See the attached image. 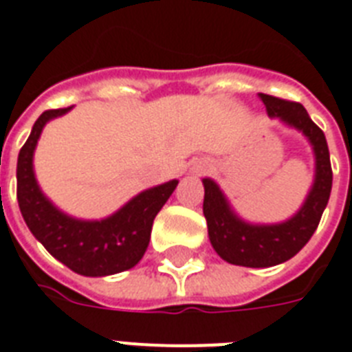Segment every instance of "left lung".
Segmentation results:
<instances>
[{
	"mask_svg": "<svg viewBox=\"0 0 352 352\" xmlns=\"http://www.w3.org/2000/svg\"><path fill=\"white\" fill-rule=\"evenodd\" d=\"M258 98L265 104L267 116L278 118L289 127L301 131L312 144L316 177L299 212L288 221L275 225H253L240 219L218 184L212 179H203V214L208 225L212 248L225 262L243 267H272L299 253L318 229L332 188L331 155L325 134L310 120L307 109L301 103L267 94H258Z\"/></svg>",
	"mask_w": 352,
	"mask_h": 352,
	"instance_id": "obj_1",
	"label": "left lung"
}]
</instances>
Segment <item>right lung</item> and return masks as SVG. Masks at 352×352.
Wrapping results in <instances>:
<instances>
[{
	"instance_id": "right-lung-1",
	"label": "right lung",
	"mask_w": 352,
	"mask_h": 352,
	"mask_svg": "<svg viewBox=\"0 0 352 352\" xmlns=\"http://www.w3.org/2000/svg\"><path fill=\"white\" fill-rule=\"evenodd\" d=\"M69 109L45 111L34 122L18 155L16 197L29 230L58 262L85 277L114 275L140 262L149 245L153 219L170 199L179 181L173 179L149 188L101 221L69 218L42 194L33 171V153L42 129Z\"/></svg>"
}]
</instances>
